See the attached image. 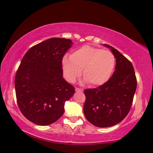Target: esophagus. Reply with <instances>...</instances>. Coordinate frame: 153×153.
<instances>
[{
	"mask_svg": "<svg viewBox=\"0 0 153 153\" xmlns=\"http://www.w3.org/2000/svg\"><path fill=\"white\" fill-rule=\"evenodd\" d=\"M75 91L76 92H83V89H80V88H75Z\"/></svg>",
	"mask_w": 153,
	"mask_h": 153,
	"instance_id": "34e87169",
	"label": "esophagus"
}]
</instances>
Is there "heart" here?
Instances as JSON below:
<instances>
[{
  "label": "heart",
  "instance_id": "heart-1",
  "mask_svg": "<svg viewBox=\"0 0 153 153\" xmlns=\"http://www.w3.org/2000/svg\"><path fill=\"white\" fill-rule=\"evenodd\" d=\"M115 67V57L107 50L84 45L74 50L70 56L62 60L63 75L66 80L73 83L81 74L83 82L92 86L105 84L111 77Z\"/></svg>",
  "mask_w": 153,
  "mask_h": 153
}]
</instances>
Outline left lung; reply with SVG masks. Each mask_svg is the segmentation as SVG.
<instances>
[{
  "label": "left lung",
  "mask_w": 153,
  "mask_h": 153,
  "mask_svg": "<svg viewBox=\"0 0 153 153\" xmlns=\"http://www.w3.org/2000/svg\"><path fill=\"white\" fill-rule=\"evenodd\" d=\"M103 45L110 49L116 59L114 72L105 84L84 92L85 118L99 128L111 127L127 116L137 88V79L131 62L112 46Z\"/></svg>",
  "instance_id": "left-lung-1"
}]
</instances>
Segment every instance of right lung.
I'll list each match as a JSON object with an SVG mask.
<instances>
[{
	"mask_svg": "<svg viewBox=\"0 0 153 153\" xmlns=\"http://www.w3.org/2000/svg\"><path fill=\"white\" fill-rule=\"evenodd\" d=\"M72 45L70 39H49L31 48L22 59L15 76L16 100L22 114L35 124L58 120L74 94L62 70V59Z\"/></svg>",
	"mask_w": 153,
	"mask_h": 153,
	"instance_id": "1",
	"label": "right lung"
}]
</instances>
